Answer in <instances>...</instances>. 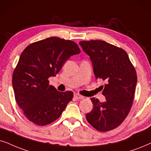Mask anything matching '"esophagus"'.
Listing matches in <instances>:
<instances>
[{
	"instance_id": "34e87169",
	"label": "esophagus",
	"mask_w": 151,
	"mask_h": 151,
	"mask_svg": "<svg viewBox=\"0 0 151 151\" xmlns=\"http://www.w3.org/2000/svg\"><path fill=\"white\" fill-rule=\"evenodd\" d=\"M74 97L76 99H77V100L83 99V96L80 95V94H76V93L74 94Z\"/></svg>"
}]
</instances>
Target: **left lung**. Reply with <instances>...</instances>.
Masks as SVG:
<instances>
[{
	"instance_id": "left-lung-1",
	"label": "left lung",
	"mask_w": 151,
	"mask_h": 151,
	"mask_svg": "<svg viewBox=\"0 0 151 151\" xmlns=\"http://www.w3.org/2000/svg\"><path fill=\"white\" fill-rule=\"evenodd\" d=\"M89 55L96 79L105 81L106 101L91 98L93 108L86 119L99 131L113 130L124 121L131 108L137 81V72L125 50L104 41H80Z\"/></svg>"
}]
</instances>
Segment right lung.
Returning <instances> with one entry per match:
<instances>
[{
  "mask_svg": "<svg viewBox=\"0 0 151 151\" xmlns=\"http://www.w3.org/2000/svg\"><path fill=\"white\" fill-rule=\"evenodd\" d=\"M81 51L70 40L50 37L30 44L20 56L12 75L15 99L27 119L38 126L57 120L73 98L72 91L59 92L48 79Z\"/></svg>",
  "mask_w": 151,
  "mask_h": 151,
  "instance_id": "obj_1",
  "label": "right lung"
}]
</instances>
